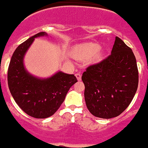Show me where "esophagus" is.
I'll list each match as a JSON object with an SVG mask.
<instances>
[{
  "label": "esophagus",
  "instance_id": "34e87169",
  "mask_svg": "<svg viewBox=\"0 0 148 148\" xmlns=\"http://www.w3.org/2000/svg\"><path fill=\"white\" fill-rule=\"evenodd\" d=\"M75 76H76L77 80H81V74L80 73H77V74H75Z\"/></svg>",
  "mask_w": 148,
  "mask_h": 148
}]
</instances>
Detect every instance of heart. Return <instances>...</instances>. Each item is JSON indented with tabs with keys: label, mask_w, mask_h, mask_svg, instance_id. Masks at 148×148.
I'll return each mask as SVG.
<instances>
[{
	"label": "heart",
	"mask_w": 148,
	"mask_h": 148,
	"mask_svg": "<svg viewBox=\"0 0 148 148\" xmlns=\"http://www.w3.org/2000/svg\"><path fill=\"white\" fill-rule=\"evenodd\" d=\"M99 45L94 42H85L77 45L72 51V55L79 61H86L93 58V62H99L103 56L99 50Z\"/></svg>",
	"instance_id": "b5f03b06"
}]
</instances>
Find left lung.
<instances>
[{"label":"left lung","instance_id":"1","mask_svg":"<svg viewBox=\"0 0 148 148\" xmlns=\"http://www.w3.org/2000/svg\"><path fill=\"white\" fill-rule=\"evenodd\" d=\"M86 107L96 117L119 116L134 98L138 85V71L132 50L116 37L111 55L83 73Z\"/></svg>","mask_w":148,"mask_h":148}]
</instances>
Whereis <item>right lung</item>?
<instances>
[{"label": "right lung", "instance_id": "obj_1", "mask_svg": "<svg viewBox=\"0 0 148 148\" xmlns=\"http://www.w3.org/2000/svg\"><path fill=\"white\" fill-rule=\"evenodd\" d=\"M47 36L45 32L30 37L16 49L8 71L10 91L20 109L36 119L50 117L65 99L71 86L77 82L74 74L58 71L50 77L33 76L24 66V56L35 38Z\"/></svg>", "mask_w": 148, "mask_h": 148}]
</instances>
